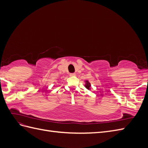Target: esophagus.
Here are the masks:
<instances>
[{"label":"esophagus","instance_id":"esophagus-1","mask_svg":"<svg viewBox=\"0 0 148 148\" xmlns=\"http://www.w3.org/2000/svg\"><path fill=\"white\" fill-rule=\"evenodd\" d=\"M75 76H76L75 73H70V77H75Z\"/></svg>","mask_w":148,"mask_h":148}]
</instances>
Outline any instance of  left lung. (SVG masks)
Returning <instances> with one entry per match:
<instances>
[{
	"label": "left lung",
	"mask_w": 148,
	"mask_h": 148,
	"mask_svg": "<svg viewBox=\"0 0 148 148\" xmlns=\"http://www.w3.org/2000/svg\"><path fill=\"white\" fill-rule=\"evenodd\" d=\"M85 83H86V84H84V86H85V87H86V89H89V90H90V88H91V84H90V83H89L88 80H86V81H85Z\"/></svg>",
	"instance_id": "1"
}]
</instances>
